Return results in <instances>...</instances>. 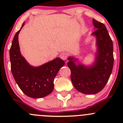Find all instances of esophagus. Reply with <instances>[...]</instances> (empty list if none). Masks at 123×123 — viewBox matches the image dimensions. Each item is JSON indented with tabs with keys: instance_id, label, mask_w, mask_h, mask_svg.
Masks as SVG:
<instances>
[{
	"instance_id": "1",
	"label": "esophagus",
	"mask_w": 123,
	"mask_h": 123,
	"mask_svg": "<svg viewBox=\"0 0 123 123\" xmlns=\"http://www.w3.org/2000/svg\"><path fill=\"white\" fill-rule=\"evenodd\" d=\"M59 56H60V58H61L62 59H63V60H66V59H67L68 55H67V53L62 52V54H60Z\"/></svg>"
}]
</instances>
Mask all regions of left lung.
<instances>
[{"mask_svg":"<svg viewBox=\"0 0 123 123\" xmlns=\"http://www.w3.org/2000/svg\"><path fill=\"white\" fill-rule=\"evenodd\" d=\"M96 30L92 35L96 37L97 50L92 65L79 62L74 57L68 58L71 79L74 87L83 94H95L101 91L108 81L114 64L113 44L104 24L93 19Z\"/></svg>","mask_w":123,"mask_h":123,"instance_id":"8db88e82","label":"left lung"}]
</instances>
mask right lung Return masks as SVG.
Here are the masks:
<instances>
[{"label": "right lung", "instance_id": "obj_1", "mask_svg": "<svg viewBox=\"0 0 123 123\" xmlns=\"http://www.w3.org/2000/svg\"><path fill=\"white\" fill-rule=\"evenodd\" d=\"M24 25V23L15 35L9 50L11 71L24 93L33 98H41L53 91L55 77L65 62L56 58L39 67L30 65L21 54L18 42V34Z\"/></svg>", "mask_w": 123, "mask_h": 123}]
</instances>
